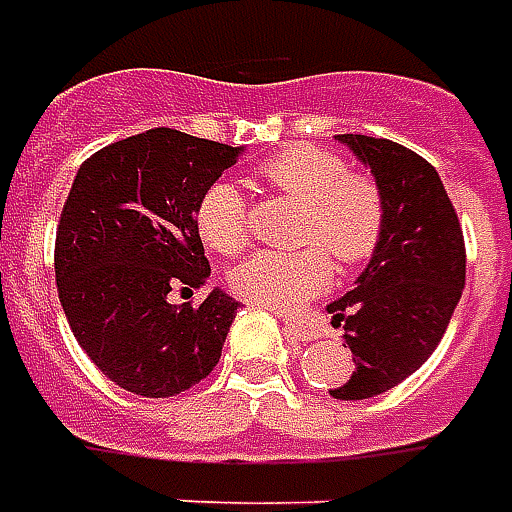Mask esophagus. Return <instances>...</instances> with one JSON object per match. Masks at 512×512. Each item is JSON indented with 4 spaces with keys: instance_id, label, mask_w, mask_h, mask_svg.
I'll return each instance as SVG.
<instances>
[{
    "instance_id": "1",
    "label": "esophagus",
    "mask_w": 512,
    "mask_h": 512,
    "mask_svg": "<svg viewBox=\"0 0 512 512\" xmlns=\"http://www.w3.org/2000/svg\"><path fill=\"white\" fill-rule=\"evenodd\" d=\"M286 331H289L291 337L303 340V343H309V340L317 337V331H314V328L306 326V323H297V320H289V323H286Z\"/></svg>"
}]
</instances>
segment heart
<instances>
[{
	"label": "heart",
	"mask_w": 512,
	"mask_h": 512,
	"mask_svg": "<svg viewBox=\"0 0 512 512\" xmlns=\"http://www.w3.org/2000/svg\"><path fill=\"white\" fill-rule=\"evenodd\" d=\"M263 181L306 206L300 240L314 246L300 252H257L235 266L229 286L246 303L274 311L297 309L328 286L327 251L343 266L362 263L377 252L385 232L379 186L365 175H351L340 155L314 144H294L266 161ZM195 226L209 249L221 255L240 252L249 240V221L238 186L229 181L209 186L198 203ZM317 245L327 251L317 250Z\"/></svg>",
	"instance_id": "1"
}]
</instances>
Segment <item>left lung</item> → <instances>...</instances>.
Masks as SVG:
<instances>
[{
	"instance_id": "8db88e82",
	"label": "left lung",
	"mask_w": 512,
	"mask_h": 512,
	"mask_svg": "<svg viewBox=\"0 0 512 512\" xmlns=\"http://www.w3.org/2000/svg\"><path fill=\"white\" fill-rule=\"evenodd\" d=\"M371 169L385 203V232L357 286L328 303L343 328L354 374L334 399L391 391L433 354L465 289V238L439 172L388 138L337 135Z\"/></svg>"
}]
</instances>
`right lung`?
<instances>
[{
  "label": "right lung",
  "instance_id": "obj_1",
  "mask_svg": "<svg viewBox=\"0 0 512 512\" xmlns=\"http://www.w3.org/2000/svg\"><path fill=\"white\" fill-rule=\"evenodd\" d=\"M240 152L158 127L76 172L56 232V286L73 337L118 388L175 397L221 360L238 300L221 289L201 306L167 297L206 283L195 212Z\"/></svg>",
  "mask_w": 512,
  "mask_h": 512
}]
</instances>
